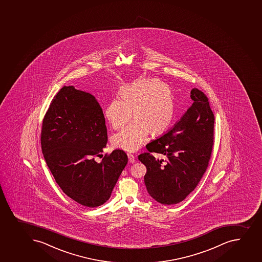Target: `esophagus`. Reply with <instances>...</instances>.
<instances>
[{"mask_svg":"<svg viewBox=\"0 0 262 262\" xmlns=\"http://www.w3.org/2000/svg\"><path fill=\"white\" fill-rule=\"evenodd\" d=\"M127 156H128V159H129V161L130 163H134L135 162V156L133 154L128 153L127 154Z\"/></svg>","mask_w":262,"mask_h":262,"instance_id":"obj_1","label":"esophagus"}]
</instances>
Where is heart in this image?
Segmentation results:
<instances>
[{"label": "heart", "mask_w": 262, "mask_h": 262, "mask_svg": "<svg viewBox=\"0 0 262 262\" xmlns=\"http://www.w3.org/2000/svg\"><path fill=\"white\" fill-rule=\"evenodd\" d=\"M113 138V144L126 151H136L145 143L148 134L162 135L171 127L176 115L174 95L169 86L156 78L133 83L122 89L120 99L106 106L105 116L114 129H121Z\"/></svg>", "instance_id": "b5f03b06"}]
</instances>
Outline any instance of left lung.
Listing matches in <instances>:
<instances>
[{
    "mask_svg": "<svg viewBox=\"0 0 262 262\" xmlns=\"http://www.w3.org/2000/svg\"><path fill=\"white\" fill-rule=\"evenodd\" d=\"M194 101L168 133L146 145L148 152L138 156L147 167L144 183L148 194L164 205L184 201L199 184L212 156L214 115L209 100L202 91L190 92ZM161 153L167 163L152 154Z\"/></svg>",
    "mask_w": 262,
    "mask_h": 262,
    "instance_id": "left-lung-1",
    "label": "left lung"
}]
</instances>
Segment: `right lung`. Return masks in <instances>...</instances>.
<instances>
[{
  "label": "right lung",
  "instance_id": "obj_1",
  "mask_svg": "<svg viewBox=\"0 0 262 262\" xmlns=\"http://www.w3.org/2000/svg\"><path fill=\"white\" fill-rule=\"evenodd\" d=\"M107 143L103 112L90 93L64 86L46 112L41 129V152L55 182L79 204L96 207L111 196L128 162L126 154L114 149L106 154Z\"/></svg>",
  "mask_w": 262,
  "mask_h": 262
}]
</instances>
